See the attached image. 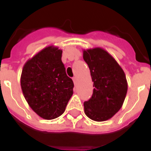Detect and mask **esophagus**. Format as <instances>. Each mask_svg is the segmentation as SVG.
<instances>
[{"instance_id": "obj_1", "label": "esophagus", "mask_w": 151, "mask_h": 151, "mask_svg": "<svg viewBox=\"0 0 151 151\" xmlns=\"http://www.w3.org/2000/svg\"><path fill=\"white\" fill-rule=\"evenodd\" d=\"M73 83H74V85H76V84H77V78H76V77L73 78Z\"/></svg>"}]
</instances>
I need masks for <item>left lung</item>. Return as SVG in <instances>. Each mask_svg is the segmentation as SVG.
I'll use <instances>...</instances> for the list:
<instances>
[{
	"label": "left lung",
	"mask_w": 151,
	"mask_h": 151,
	"mask_svg": "<svg viewBox=\"0 0 151 151\" xmlns=\"http://www.w3.org/2000/svg\"><path fill=\"white\" fill-rule=\"evenodd\" d=\"M89 67L93 93L84 103L85 114L96 122H104L118 112L124 103L128 83L124 70L106 51L94 48L83 51Z\"/></svg>",
	"instance_id": "obj_1"
}]
</instances>
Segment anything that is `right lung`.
Listing matches in <instances>:
<instances>
[{
    "label": "right lung",
    "mask_w": 151,
    "mask_h": 151,
    "mask_svg": "<svg viewBox=\"0 0 151 151\" xmlns=\"http://www.w3.org/2000/svg\"><path fill=\"white\" fill-rule=\"evenodd\" d=\"M63 51L46 47L24 64L20 84L31 109L46 120L55 119L65 111L73 95V82L62 62Z\"/></svg>",
    "instance_id": "right-lung-1"
}]
</instances>
